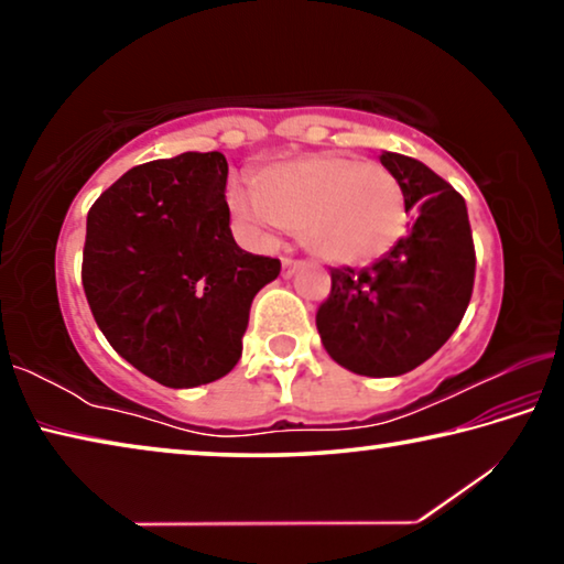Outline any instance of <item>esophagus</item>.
I'll list each match as a JSON object with an SVG mask.
<instances>
[{"label": "esophagus", "mask_w": 564, "mask_h": 564, "mask_svg": "<svg viewBox=\"0 0 564 564\" xmlns=\"http://www.w3.org/2000/svg\"><path fill=\"white\" fill-rule=\"evenodd\" d=\"M295 269H301V261L289 259V256H285V259H283V275H285V279H289V275H293Z\"/></svg>", "instance_id": "esophagus-1"}]
</instances>
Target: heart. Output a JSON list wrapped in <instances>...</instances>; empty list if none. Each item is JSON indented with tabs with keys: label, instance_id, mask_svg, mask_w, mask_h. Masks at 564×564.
Listing matches in <instances>:
<instances>
[{
	"label": "heart",
	"instance_id": "1",
	"mask_svg": "<svg viewBox=\"0 0 564 564\" xmlns=\"http://www.w3.org/2000/svg\"><path fill=\"white\" fill-rule=\"evenodd\" d=\"M253 198L234 194V212L248 224L299 234L316 259L336 265L378 261L408 228L405 191L378 161L316 154L263 169Z\"/></svg>",
	"mask_w": 564,
	"mask_h": 564
}]
</instances>
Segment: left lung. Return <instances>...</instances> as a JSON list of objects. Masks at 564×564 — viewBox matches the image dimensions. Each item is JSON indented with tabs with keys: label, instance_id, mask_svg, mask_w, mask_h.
Segmentation results:
<instances>
[{
	"label": "left lung",
	"instance_id": "8db88e82",
	"mask_svg": "<svg viewBox=\"0 0 564 564\" xmlns=\"http://www.w3.org/2000/svg\"><path fill=\"white\" fill-rule=\"evenodd\" d=\"M417 216L393 251L368 269H330L316 326L323 348L358 376H403L453 336L475 283L465 198L423 161L380 154Z\"/></svg>",
	"mask_w": 564,
	"mask_h": 564
}]
</instances>
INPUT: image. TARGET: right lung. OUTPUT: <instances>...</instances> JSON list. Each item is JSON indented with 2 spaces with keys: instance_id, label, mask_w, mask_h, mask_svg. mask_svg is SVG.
Returning <instances> with one entry per match:
<instances>
[{
  "instance_id": "add662e5",
  "label": "right lung",
  "mask_w": 564,
  "mask_h": 564,
  "mask_svg": "<svg viewBox=\"0 0 564 564\" xmlns=\"http://www.w3.org/2000/svg\"><path fill=\"white\" fill-rule=\"evenodd\" d=\"M218 151L133 166L87 216L82 283L111 348L166 388H196L241 358L253 295L281 261L238 248Z\"/></svg>"
}]
</instances>
